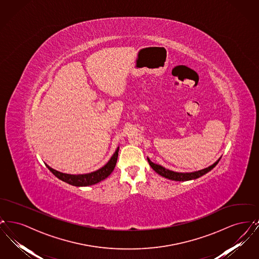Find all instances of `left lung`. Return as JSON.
<instances>
[{"instance_id": "obj_1", "label": "left lung", "mask_w": 259, "mask_h": 259, "mask_svg": "<svg viewBox=\"0 0 259 259\" xmlns=\"http://www.w3.org/2000/svg\"><path fill=\"white\" fill-rule=\"evenodd\" d=\"M148 163H149V165H150V167H151L155 172H157V174H159L160 176H162V177H164V178H166V179H169V180H172V181L184 182V181L195 180V179H198V178L202 177L203 175L207 174V172H209L211 169H213V168L217 166V164L219 163V161L220 160L217 161L215 163H213L211 166H209V167L206 168V169L200 170V171H197V172H174V171H170V170H168V169L162 167V166L158 165V164H155V163L151 162V161L149 160V158H148Z\"/></svg>"}]
</instances>
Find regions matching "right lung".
I'll return each instance as SVG.
<instances>
[{
    "label": "right lung",
    "mask_w": 259,
    "mask_h": 259,
    "mask_svg": "<svg viewBox=\"0 0 259 259\" xmlns=\"http://www.w3.org/2000/svg\"><path fill=\"white\" fill-rule=\"evenodd\" d=\"M117 156H118V148L111 156L110 161L104 167H102L101 169H99L95 172H89L85 175H69V174L58 172L50 168L49 165H47V167L56 178H58L59 180L69 185H74V186H88V185L98 184L101 181H104L111 175L115 167Z\"/></svg>",
    "instance_id": "right-lung-1"
}]
</instances>
